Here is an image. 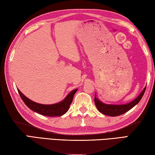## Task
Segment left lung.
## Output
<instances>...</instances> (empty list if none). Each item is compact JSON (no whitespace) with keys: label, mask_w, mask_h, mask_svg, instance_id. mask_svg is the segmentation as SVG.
Wrapping results in <instances>:
<instances>
[{"label":"left lung","mask_w":155,"mask_h":155,"mask_svg":"<svg viewBox=\"0 0 155 155\" xmlns=\"http://www.w3.org/2000/svg\"><path fill=\"white\" fill-rule=\"evenodd\" d=\"M146 88L142 91V93L140 94L136 99L134 101L129 103V104L124 105H108L105 104L95 97H94V104L97 109L100 112L104 114L105 115H107L110 116H117L119 115L123 114L130 110L131 108L134 107L135 105H136L140 102L141 99L142 98L143 94L145 93Z\"/></svg>","instance_id":"left-lung-1"}]
</instances>
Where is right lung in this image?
Wrapping results in <instances>:
<instances>
[{"instance_id": "1", "label": "right lung", "mask_w": 155, "mask_h": 155, "mask_svg": "<svg viewBox=\"0 0 155 155\" xmlns=\"http://www.w3.org/2000/svg\"><path fill=\"white\" fill-rule=\"evenodd\" d=\"M18 91L21 99L24 102V104L31 110L39 114L54 117V116H62L67 112L70 105L72 103L73 96H74L75 93L77 92L78 89H75V90L71 92L63 101L52 105H43L37 104V103L31 101V99H29L26 96H24L19 89H18Z\"/></svg>"}]
</instances>
